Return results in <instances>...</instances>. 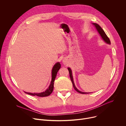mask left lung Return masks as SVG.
Listing matches in <instances>:
<instances>
[{"instance_id": "left-lung-1", "label": "left lung", "mask_w": 126, "mask_h": 126, "mask_svg": "<svg viewBox=\"0 0 126 126\" xmlns=\"http://www.w3.org/2000/svg\"><path fill=\"white\" fill-rule=\"evenodd\" d=\"M96 27V29L97 30L98 32H99V33L100 34V36H101V37L102 38L103 40L107 43L108 44H111V42H110V40L109 39V38H108V37L107 36V35L106 34L105 32H104V31L103 30V29L100 27V26L99 25H98V24L97 23H92ZM68 70L69 71V75H70V79H71V80L72 81V83L73 84V87L75 89V90L78 92V93H80L81 94H88L89 93H85V92H81L80 91H79V90L76 87L75 84H74V81H73V76H72V70L70 68H68Z\"/></svg>"}]
</instances>
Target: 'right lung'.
I'll list each match as a JSON object with an SVG mask.
<instances>
[{
  "mask_svg": "<svg viewBox=\"0 0 126 126\" xmlns=\"http://www.w3.org/2000/svg\"><path fill=\"white\" fill-rule=\"evenodd\" d=\"M60 68H61V64L59 62L56 63L54 65L52 70V80L48 88H47V89L45 92L39 93H27L25 92H24L30 95L37 96L41 97H46L50 95L53 92V88H54V80L56 78L58 71H59Z\"/></svg>",
  "mask_w": 126,
  "mask_h": 126,
  "instance_id": "right-lung-1",
  "label": "right lung"
}]
</instances>
